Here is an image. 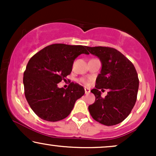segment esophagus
<instances>
[{"label":"esophagus","mask_w":156,"mask_h":156,"mask_svg":"<svg viewBox=\"0 0 156 156\" xmlns=\"http://www.w3.org/2000/svg\"><path fill=\"white\" fill-rule=\"evenodd\" d=\"M84 90H85V94H89V93L90 92V89H88V88H87V87H85V88H84Z\"/></svg>","instance_id":"obj_1"}]
</instances>
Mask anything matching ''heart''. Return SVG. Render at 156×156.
Listing matches in <instances>:
<instances>
[{
	"label": "heart",
	"mask_w": 156,
	"mask_h": 156,
	"mask_svg": "<svg viewBox=\"0 0 156 156\" xmlns=\"http://www.w3.org/2000/svg\"><path fill=\"white\" fill-rule=\"evenodd\" d=\"M82 81H83V83H86V84H88V83H89V81H88V80H87L83 79V80H82Z\"/></svg>",
	"instance_id": "b5f03b06"
}]
</instances>
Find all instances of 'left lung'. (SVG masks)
I'll return each mask as SVG.
<instances>
[{
  "instance_id": "obj_1",
  "label": "left lung",
  "mask_w": 156,
  "mask_h": 156,
  "mask_svg": "<svg viewBox=\"0 0 156 156\" xmlns=\"http://www.w3.org/2000/svg\"><path fill=\"white\" fill-rule=\"evenodd\" d=\"M90 53L101 60V73L96 79L95 89L91 90L95 101L89 105L93 119L101 124L112 126L126 119L137 98L139 78L132 62L117 50L108 47H87ZM103 88L109 90L104 98Z\"/></svg>"
}]
</instances>
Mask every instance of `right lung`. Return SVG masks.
Wrapping results in <instances>:
<instances>
[{"mask_svg":"<svg viewBox=\"0 0 156 156\" xmlns=\"http://www.w3.org/2000/svg\"><path fill=\"white\" fill-rule=\"evenodd\" d=\"M87 46L53 44L28 61L23 74L25 96L34 112L44 120L56 122L72 112L75 103L85 93L83 87L73 82L67 89L58 83L72 71L78 55L89 54Z\"/></svg>","mask_w":156,"mask_h":156,"instance_id":"right-lung-1","label":"right lung"}]
</instances>
